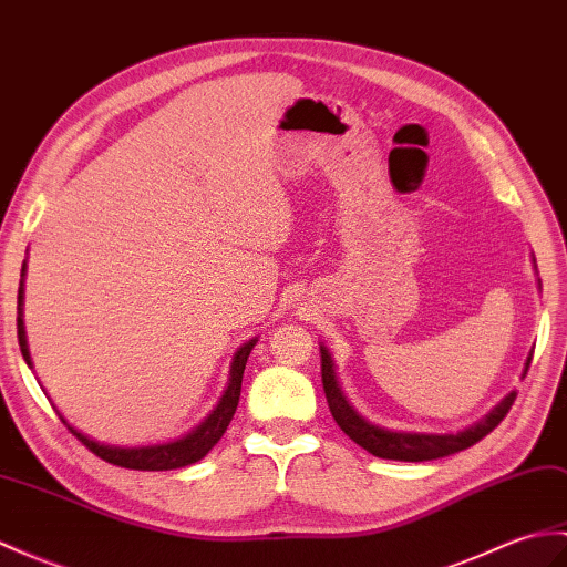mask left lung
Instances as JSON below:
<instances>
[{
    "instance_id": "obj_1",
    "label": "left lung",
    "mask_w": 567,
    "mask_h": 567,
    "mask_svg": "<svg viewBox=\"0 0 567 567\" xmlns=\"http://www.w3.org/2000/svg\"><path fill=\"white\" fill-rule=\"evenodd\" d=\"M529 364H532V354L526 358L524 374L529 370ZM321 381H323L328 408H331V415L336 417L338 427L343 430L354 444H360L362 450H367L379 458H393V462H432V458H442V456L468 450V446L481 442L485 434H491L499 423H503V417L509 413L512 403L517 399V391L507 393V396L499 401L493 411L481 420V423L471 425L464 432H456V434L396 432V430L372 425L370 420H364L348 403L343 391H340L331 354H328L323 346H321Z\"/></svg>"
}]
</instances>
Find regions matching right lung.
<instances>
[{
  "label": "right lung",
  "mask_w": 567,
  "mask_h": 567,
  "mask_svg": "<svg viewBox=\"0 0 567 567\" xmlns=\"http://www.w3.org/2000/svg\"><path fill=\"white\" fill-rule=\"evenodd\" d=\"M23 272H25V262L21 268V282H19V316H17V328H19V346H21V354L29 367L31 364V352H29V343H25V331H23ZM256 346V338L248 340L234 354L231 362V372H229V386L224 391V396L219 399L217 408L213 413L205 417V423L197 425L193 432H188L186 437L166 442V444H150V446H115V444H101L96 440L86 437L84 432L74 430L68 420L62 415V423L68 425V430L72 434H76V440H82V444L86 450L94 452L96 456H101L103 462H109L113 466H123V468H135V471H171V468H183L188 464L200 462V458L213 450V446L221 440V434L227 432L231 417L236 413V405H239V396H241V379H244V370H246V360L251 354Z\"/></svg>",
  "instance_id": "1"
}]
</instances>
